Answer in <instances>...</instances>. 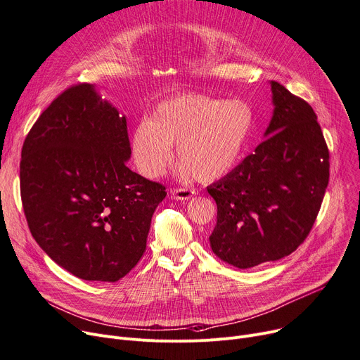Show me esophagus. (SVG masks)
Returning <instances> with one entry per match:
<instances>
[{"label": "esophagus", "instance_id": "1", "mask_svg": "<svg viewBox=\"0 0 360 360\" xmlns=\"http://www.w3.org/2000/svg\"><path fill=\"white\" fill-rule=\"evenodd\" d=\"M170 194H172L175 200H190L197 194V191L191 190V188H174Z\"/></svg>", "mask_w": 360, "mask_h": 360}]
</instances>
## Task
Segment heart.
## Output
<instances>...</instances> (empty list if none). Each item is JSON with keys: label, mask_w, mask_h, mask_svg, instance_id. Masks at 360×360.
I'll use <instances>...</instances> for the list:
<instances>
[{"label": "heart", "mask_w": 360, "mask_h": 360, "mask_svg": "<svg viewBox=\"0 0 360 360\" xmlns=\"http://www.w3.org/2000/svg\"><path fill=\"white\" fill-rule=\"evenodd\" d=\"M252 127L254 112L247 102L181 94L160 102L150 120L134 127L132 158L144 176L156 178L163 174L176 143L181 172H190L198 182H213L238 165Z\"/></svg>", "instance_id": "obj_1"}]
</instances>
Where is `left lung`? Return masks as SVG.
I'll return each instance as SVG.
<instances>
[{"label": "left lung", "instance_id": "1", "mask_svg": "<svg viewBox=\"0 0 360 360\" xmlns=\"http://www.w3.org/2000/svg\"><path fill=\"white\" fill-rule=\"evenodd\" d=\"M266 140L207 186L217 204L213 252L238 269L296 251L316 220L330 179V151L308 102L271 82Z\"/></svg>", "mask_w": 360, "mask_h": 360}]
</instances>
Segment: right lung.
Here are the masks:
<instances>
[{
  "mask_svg": "<svg viewBox=\"0 0 360 360\" xmlns=\"http://www.w3.org/2000/svg\"><path fill=\"white\" fill-rule=\"evenodd\" d=\"M125 117L91 84L64 90L22 148L20 194L39 247L75 277L117 281L146 251L166 188L127 166Z\"/></svg>",
  "mask_w": 360,
  "mask_h": 360,
  "instance_id": "right-lung-1",
  "label": "right lung"
}]
</instances>
